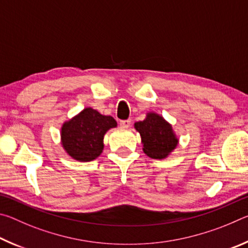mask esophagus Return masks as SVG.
Listing matches in <instances>:
<instances>
[{"mask_svg": "<svg viewBox=\"0 0 248 248\" xmlns=\"http://www.w3.org/2000/svg\"><path fill=\"white\" fill-rule=\"evenodd\" d=\"M130 124H131V119L121 120V121H120V127H121V128H129Z\"/></svg>", "mask_w": 248, "mask_h": 248, "instance_id": "34e87169", "label": "esophagus"}]
</instances>
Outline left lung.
<instances>
[{
    "instance_id": "left-lung-1",
    "label": "left lung",
    "mask_w": 248,
    "mask_h": 248,
    "mask_svg": "<svg viewBox=\"0 0 248 248\" xmlns=\"http://www.w3.org/2000/svg\"><path fill=\"white\" fill-rule=\"evenodd\" d=\"M141 136L143 152L151 158H166L178 144L171 124L156 112H148L144 120L134 124Z\"/></svg>"
}]
</instances>
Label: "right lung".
Instances as JSON below:
<instances>
[{"label":"right lung","instance_id":"add662e5","mask_svg":"<svg viewBox=\"0 0 248 248\" xmlns=\"http://www.w3.org/2000/svg\"><path fill=\"white\" fill-rule=\"evenodd\" d=\"M116 127L117 121L111 116L86 107L62 124V148L75 161L91 162L102 154L105 134Z\"/></svg>","mask_w":248,"mask_h":248}]
</instances>
